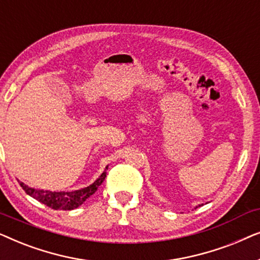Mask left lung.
Returning a JSON list of instances; mask_svg holds the SVG:
<instances>
[{
    "label": "left lung",
    "mask_w": 260,
    "mask_h": 260,
    "mask_svg": "<svg viewBox=\"0 0 260 260\" xmlns=\"http://www.w3.org/2000/svg\"><path fill=\"white\" fill-rule=\"evenodd\" d=\"M202 205H204V204H202ZM200 206H201V205H199V206H197V207H200ZM197 207H195V208H197Z\"/></svg>",
    "instance_id": "8db88e82"
}]
</instances>
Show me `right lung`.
<instances>
[{
	"label": "right lung",
	"instance_id": "obj_1",
	"mask_svg": "<svg viewBox=\"0 0 260 260\" xmlns=\"http://www.w3.org/2000/svg\"><path fill=\"white\" fill-rule=\"evenodd\" d=\"M109 166H106L104 172L102 173V175L94 181L93 183L90 184L88 187L81 188L78 190H71V191H52V190H44V189H35V188L28 187L27 184L23 182H20V186L22 187V189L29 195V197L34 198L35 200L40 201L41 204H44L52 209L55 211H71L79 207L86 201L91 195H93L97 191L98 187L103 183V181L106 177V169Z\"/></svg>",
	"mask_w": 260,
	"mask_h": 260
}]
</instances>
